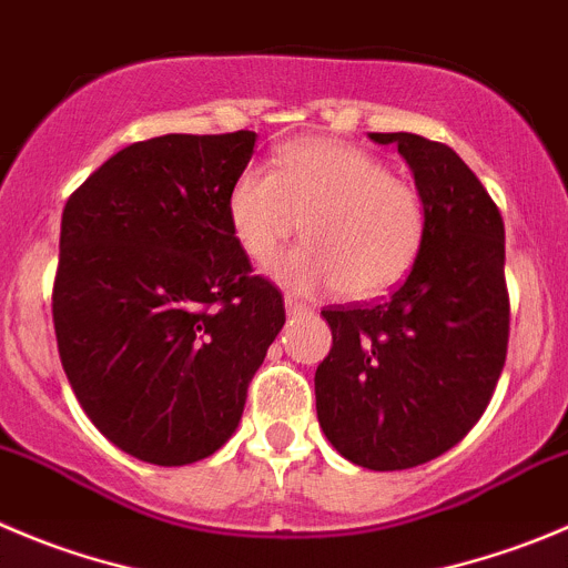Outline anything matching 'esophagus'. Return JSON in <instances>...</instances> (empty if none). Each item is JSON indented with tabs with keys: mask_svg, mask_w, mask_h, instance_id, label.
Listing matches in <instances>:
<instances>
[{
	"mask_svg": "<svg viewBox=\"0 0 568 568\" xmlns=\"http://www.w3.org/2000/svg\"><path fill=\"white\" fill-rule=\"evenodd\" d=\"M284 306H287L290 315H306V312H310V304L301 298H295V295H287V298H284Z\"/></svg>",
	"mask_w": 568,
	"mask_h": 568,
	"instance_id": "esophagus-1",
	"label": "esophagus"
}]
</instances>
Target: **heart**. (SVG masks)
I'll list each match as a JSON object with an SVG mask.
<instances>
[{"instance_id": "heart-1", "label": "heart", "mask_w": 568, "mask_h": 568, "mask_svg": "<svg viewBox=\"0 0 568 568\" xmlns=\"http://www.w3.org/2000/svg\"><path fill=\"white\" fill-rule=\"evenodd\" d=\"M236 242L264 264L304 223L306 242L273 264L295 290L334 287L343 298H379L407 278L426 240L418 189L390 175L379 155L337 139H298L275 170L247 166L229 194Z\"/></svg>"}]
</instances>
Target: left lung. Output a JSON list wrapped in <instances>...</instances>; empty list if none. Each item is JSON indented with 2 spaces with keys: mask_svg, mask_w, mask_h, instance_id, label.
Here are the masks:
<instances>
[{
  "mask_svg": "<svg viewBox=\"0 0 568 568\" xmlns=\"http://www.w3.org/2000/svg\"><path fill=\"white\" fill-rule=\"evenodd\" d=\"M396 144L426 206V240L379 304L328 306L332 351L315 371L317 420L345 460L371 471L420 466L471 432L507 356L505 223L466 161L415 133Z\"/></svg>",
  "mask_w": 568,
  "mask_h": 568,
  "instance_id": "left-lung-1",
  "label": "left lung"
}]
</instances>
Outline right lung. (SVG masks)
<instances>
[{
    "label": "right lung",
    "mask_w": 568,
    "mask_h": 568,
    "mask_svg": "<svg viewBox=\"0 0 568 568\" xmlns=\"http://www.w3.org/2000/svg\"><path fill=\"white\" fill-rule=\"evenodd\" d=\"M253 131L119 150L63 206L52 323L91 424L153 466H189L234 435L247 385L284 326L253 275L229 194Z\"/></svg>",
    "instance_id": "right-lung-1"
}]
</instances>
